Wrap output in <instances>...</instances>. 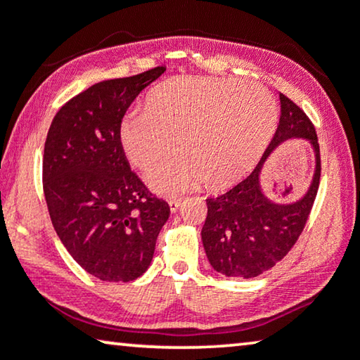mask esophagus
Wrapping results in <instances>:
<instances>
[{
    "mask_svg": "<svg viewBox=\"0 0 360 360\" xmlns=\"http://www.w3.org/2000/svg\"><path fill=\"white\" fill-rule=\"evenodd\" d=\"M181 203H182V198H174V200H169V202H168V205H169L171 213H176V211L179 210Z\"/></svg>",
    "mask_w": 360,
    "mask_h": 360,
    "instance_id": "esophagus-1",
    "label": "esophagus"
}]
</instances>
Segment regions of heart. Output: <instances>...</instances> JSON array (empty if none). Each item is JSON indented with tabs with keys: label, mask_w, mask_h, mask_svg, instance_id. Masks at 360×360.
Segmentation results:
<instances>
[{
	"label": "heart",
	"mask_w": 360,
	"mask_h": 360,
	"mask_svg": "<svg viewBox=\"0 0 360 360\" xmlns=\"http://www.w3.org/2000/svg\"><path fill=\"white\" fill-rule=\"evenodd\" d=\"M142 110L122 120L118 141L139 169L155 167L173 142L179 152L147 174L150 189L167 197L200 181L219 189L240 179L277 122V104L264 86L221 78L169 79L147 94Z\"/></svg>",
	"instance_id": "1"
}]
</instances>
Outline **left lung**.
<instances>
[{
	"mask_svg": "<svg viewBox=\"0 0 360 360\" xmlns=\"http://www.w3.org/2000/svg\"><path fill=\"white\" fill-rule=\"evenodd\" d=\"M292 137L310 141L316 155L311 186L293 204L271 202L260 189L259 174L276 146ZM321 182V149L306 113L281 93V120L264 155L248 178L216 198H207L208 214L202 242L210 264L226 277L252 278L287 256L303 232Z\"/></svg>",
	"mask_w": 360,
	"mask_h": 360,
	"instance_id": "obj_1",
	"label": "left lung"
}]
</instances>
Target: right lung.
Masks as SVG:
<instances>
[{
  "mask_svg": "<svg viewBox=\"0 0 360 360\" xmlns=\"http://www.w3.org/2000/svg\"><path fill=\"white\" fill-rule=\"evenodd\" d=\"M165 70L93 84L59 108L44 142L51 221L72 258L101 281L141 277L169 216L168 203L131 171L118 141L131 102Z\"/></svg>",
  "mask_w": 360,
  "mask_h": 360,
  "instance_id": "obj_1",
  "label": "right lung"
}]
</instances>
